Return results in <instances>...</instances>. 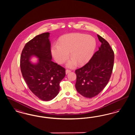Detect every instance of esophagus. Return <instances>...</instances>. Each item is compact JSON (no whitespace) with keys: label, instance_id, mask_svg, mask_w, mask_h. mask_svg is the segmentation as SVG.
<instances>
[{"label":"esophagus","instance_id":"34e87169","mask_svg":"<svg viewBox=\"0 0 135 135\" xmlns=\"http://www.w3.org/2000/svg\"><path fill=\"white\" fill-rule=\"evenodd\" d=\"M71 71L69 70H65V74L67 75L68 74H69V73H70Z\"/></svg>","mask_w":135,"mask_h":135}]
</instances>
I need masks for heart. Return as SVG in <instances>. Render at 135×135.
<instances>
[{
  "instance_id": "1",
  "label": "heart",
  "mask_w": 135,
  "mask_h": 135,
  "mask_svg": "<svg viewBox=\"0 0 135 135\" xmlns=\"http://www.w3.org/2000/svg\"><path fill=\"white\" fill-rule=\"evenodd\" d=\"M96 47V41L90 35L75 33L61 37L58 45H54L51 53L58 64H62L70 56L72 57L66 65L70 68H75L77 64L83 65L90 60Z\"/></svg>"
}]
</instances>
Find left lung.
I'll return each mask as SVG.
<instances>
[{
  "label": "left lung",
  "mask_w": 135,
  "mask_h": 135,
  "mask_svg": "<svg viewBox=\"0 0 135 135\" xmlns=\"http://www.w3.org/2000/svg\"><path fill=\"white\" fill-rule=\"evenodd\" d=\"M101 45L90 61L75 70V88L83 97L91 98L98 95L108 84L114 66V53L109 44L98 35Z\"/></svg>",
  "instance_id": "8db88e82"
}]
</instances>
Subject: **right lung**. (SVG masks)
<instances>
[{
    "mask_svg": "<svg viewBox=\"0 0 135 135\" xmlns=\"http://www.w3.org/2000/svg\"><path fill=\"white\" fill-rule=\"evenodd\" d=\"M50 33L36 35L26 44L20 56L22 76L32 93L40 100L49 101L58 95L60 81L65 75V68L51 61ZM32 56L39 59L30 61Z\"/></svg>",
    "mask_w": 135,
    "mask_h": 135,
    "instance_id": "right-lung-1",
    "label": "right lung"
}]
</instances>
